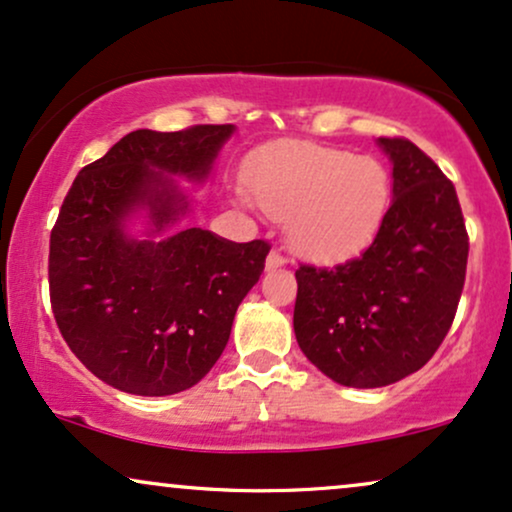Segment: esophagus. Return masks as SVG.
<instances>
[{
    "mask_svg": "<svg viewBox=\"0 0 512 512\" xmlns=\"http://www.w3.org/2000/svg\"><path fill=\"white\" fill-rule=\"evenodd\" d=\"M281 267H286V257H283L278 250H271L267 255V271H276Z\"/></svg>",
    "mask_w": 512,
    "mask_h": 512,
    "instance_id": "1",
    "label": "esophagus"
}]
</instances>
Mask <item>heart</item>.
<instances>
[{
  "label": "heart",
  "mask_w": 512,
  "mask_h": 512,
  "mask_svg": "<svg viewBox=\"0 0 512 512\" xmlns=\"http://www.w3.org/2000/svg\"><path fill=\"white\" fill-rule=\"evenodd\" d=\"M267 215L288 219V241L316 264L352 260L383 229L392 200L387 167L371 155L314 141H281L252 165Z\"/></svg>",
  "instance_id": "heart-1"
}]
</instances>
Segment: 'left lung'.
Listing matches in <instances>:
<instances>
[{"label": "left lung", "instance_id": "1", "mask_svg": "<svg viewBox=\"0 0 512 512\" xmlns=\"http://www.w3.org/2000/svg\"><path fill=\"white\" fill-rule=\"evenodd\" d=\"M392 163V205L375 241L335 269L300 267L293 328L323 375L385 387L432 359L454 323L468 231L454 184L416 144L378 139Z\"/></svg>", "mask_w": 512, "mask_h": 512}]
</instances>
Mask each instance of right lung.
Masks as SVG:
<instances>
[{"label":"right lung","mask_w":512,"mask_h":512,"mask_svg":"<svg viewBox=\"0 0 512 512\" xmlns=\"http://www.w3.org/2000/svg\"><path fill=\"white\" fill-rule=\"evenodd\" d=\"M234 125L137 129L70 186L49 245L51 309L96 378L141 397L189 390L229 342L238 304L260 281L269 243H234L177 224ZM144 218L137 237L128 224Z\"/></svg>","instance_id":"right-lung-1"}]
</instances>
